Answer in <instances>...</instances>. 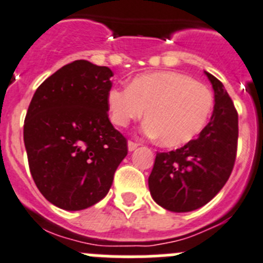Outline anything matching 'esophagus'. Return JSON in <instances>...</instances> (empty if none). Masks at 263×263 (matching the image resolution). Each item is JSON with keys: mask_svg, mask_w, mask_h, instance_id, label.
<instances>
[{"mask_svg": "<svg viewBox=\"0 0 263 263\" xmlns=\"http://www.w3.org/2000/svg\"><path fill=\"white\" fill-rule=\"evenodd\" d=\"M137 146H139V144L135 143V141H128V151L129 152H134Z\"/></svg>", "mask_w": 263, "mask_h": 263, "instance_id": "34e87169", "label": "esophagus"}]
</instances>
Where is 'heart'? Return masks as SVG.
I'll return each mask as SVG.
<instances>
[{
	"mask_svg": "<svg viewBox=\"0 0 263 263\" xmlns=\"http://www.w3.org/2000/svg\"><path fill=\"white\" fill-rule=\"evenodd\" d=\"M112 123L128 126L143 118L145 132L167 148L185 145L206 127L214 107L209 88L176 71L143 73L128 88H111L106 96Z\"/></svg>",
	"mask_w": 263,
	"mask_h": 263,
	"instance_id": "1",
	"label": "heart"
}]
</instances>
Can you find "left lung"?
<instances>
[{"instance_id": "obj_1", "label": "left lung", "mask_w": 263, "mask_h": 263, "mask_svg": "<svg viewBox=\"0 0 263 263\" xmlns=\"http://www.w3.org/2000/svg\"><path fill=\"white\" fill-rule=\"evenodd\" d=\"M214 89L210 122L180 149L157 153L149 191L163 209L187 213L206 205L228 180L236 159L239 119L224 85L206 72Z\"/></svg>"}]
</instances>
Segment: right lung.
Here are the masks:
<instances>
[{
	"mask_svg": "<svg viewBox=\"0 0 263 263\" xmlns=\"http://www.w3.org/2000/svg\"><path fill=\"white\" fill-rule=\"evenodd\" d=\"M106 66L73 61L36 89L24 120L31 175L41 195L61 209H87L109 192L127 156V140L110 123Z\"/></svg>",
	"mask_w": 263,
	"mask_h": 263,
	"instance_id": "add662e5",
	"label": "right lung"
}]
</instances>
